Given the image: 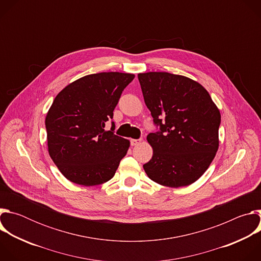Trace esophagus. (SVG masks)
Segmentation results:
<instances>
[{
    "mask_svg": "<svg viewBox=\"0 0 261 261\" xmlns=\"http://www.w3.org/2000/svg\"><path fill=\"white\" fill-rule=\"evenodd\" d=\"M141 141H142V139H131V145H133V146L138 145V144H140Z\"/></svg>",
    "mask_w": 261,
    "mask_h": 261,
    "instance_id": "1",
    "label": "esophagus"
}]
</instances>
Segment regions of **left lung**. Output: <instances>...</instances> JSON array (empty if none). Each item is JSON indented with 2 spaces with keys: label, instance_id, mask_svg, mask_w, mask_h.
I'll list each match as a JSON object with an SVG mask.
<instances>
[{
  "label": "left lung",
  "instance_id": "1",
  "mask_svg": "<svg viewBox=\"0 0 261 261\" xmlns=\"http://www.w3.org/2000/svg\"><path fill=\"white\" fill-rule=\"evenodd\" d=\"M144 103L160 131L146 136L152 159L143 165L147 176L165 187L196 181L219 147L220 110L197 82L168 72L139 73Z\"/></svg>",
  "mask_w": 261,
  "mask_h": 261
}]
</instances>
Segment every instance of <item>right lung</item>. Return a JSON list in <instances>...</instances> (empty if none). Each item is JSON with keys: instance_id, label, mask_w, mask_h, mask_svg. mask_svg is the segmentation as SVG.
Listing matches in <instances>:
<instances>
[{"instance_id": "1", "label": "right lung", "mask_w": 261, "mask_h": 261, "mask_svg": "<svg viewBox=\"0 0 261 261\" xmlns=\"http://www.w3.org/2000/svg\"><path fill=\"white\" fill-rule=\"evenodd\" d=\"M131 73L90 74L65 87L45 118L48 154L72 182L96 186L113 178L130 141L105 130Z\"/></svg>"}]
</instances>
